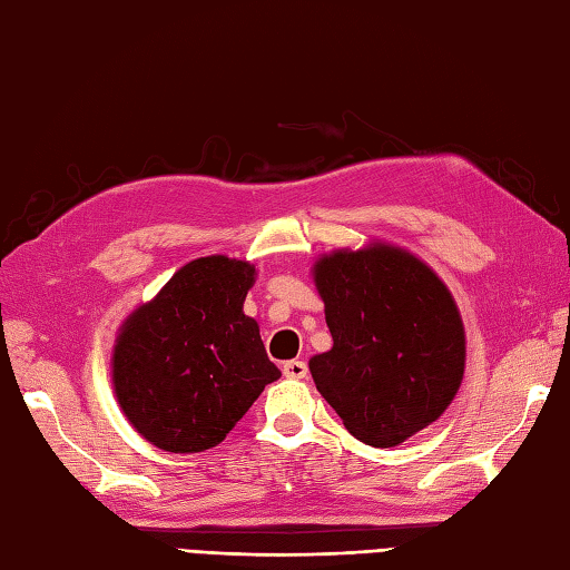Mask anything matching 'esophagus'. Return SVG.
Here are the masks:
<instances>
[{
	"label": "esophagus",
	"mask_w": 570,
	"mask_h": 570,
	"mask_svg": "<svg viewBox=\"0 0 570 570\" xmlns=\"http://www.w3.org/2000/svg\"><path fill=\"white\" fill-rule=\"evenodd\" d=\"M284 377H288V380H304L306 374H308V365L304 360H288V362H284Z\"/></svg>",
	"instance_id": "34e87169"
}]
</instances>
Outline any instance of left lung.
Instances as JSON below:
<instances>
[{
  "label": "left lung",
  "instance_id": "1",
  "mask_svg": "<svg viewBox=\"0 0 570 570\" xmlns=\"http://www.w3.org/2000/svg\"><path fill=\"white\" fill-rule=\"evenodd\" d=\"M313 284L333 335L308 360L316 390L357 441L404 443L451 406L465 372L453 294L416 254L372 239L321 254Z\"/></svg>",
  "mask_w": 570,
  "mask_h": 570
}]
</instances>
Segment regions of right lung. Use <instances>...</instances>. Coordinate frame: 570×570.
<instances>
[{
  "mask_svg": "<svg viewBox=\"0 0 570 570\" xmlns=\"http://www.w3.org/2000/svg\"><path fill=\"white\" fill-rule=\"evenodd\" d=\"M257 269L225 254L193 259L119 325L117 404L141 439L168 453L225 441L266 384L282 377L245 316Z\"/></svg>",
  "mask_w": 570,
  "mask_h": 570,
  "instance_id": "1",
  "label": "right lung"
}]
</instances>
